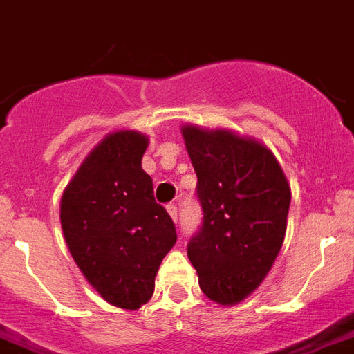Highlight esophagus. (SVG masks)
Segmentation results:
<instances>
[{
  "mask_svg": "<svg viewBox=\"0 0 354 354\" xmlns=\"http://www.w3.org/2000/svg\"><path fill=\"white\" fill-rule=\"evenodd\" d=\"M167 212H169V215L172 217V221L176 223V221H178V206H176V204H169V206H167Z\"/></svg>",
  "mask_w": 354,
  "mask_h": 354,
  "instance_id": "34e87169",
  "label": "esophagus"
}]
</instances>
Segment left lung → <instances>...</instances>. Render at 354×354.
Listing matches in <instances>:
<instances>
[{
    "label": "left lung",
    "instance_id": "8db88e82",
    "mask_svg": "<svg viewBox=\"0 0 354 354\" xmlns=\"http://www.w3.org/2000/svg\"><path fill=\"white\" fill-rule=\"evenodd\" d=\"M182 133L202 209L201 228L187 243L189 260L212 301L239 303L261 284L279 256L290 185L260 142L195 126Z\"/></svg>",
    "mask_w": 354,
    "mask_h": 354
}]
</instances>
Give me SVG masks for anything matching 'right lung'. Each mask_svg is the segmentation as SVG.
I'll return each instance as SVG.
<instances>
[{
	"label": "right lung",
	"instance_id": "right-lung-1",
	"mask_svg": "<svg viewBox=\"0 0 354 354\" xmlns=\"http://www.w3.org/2000/svg\"><path fill=\"white\" fill-rule=\"evenodd\" d=\"M147 147L137 131L107 135L61 201L64 239L81 273L107 303L126 310L150 301L159 263L178 239L142 171Z\"/></svg>",
	"mask_w": 354,
	"mask_h": 354
}]
</instances>
